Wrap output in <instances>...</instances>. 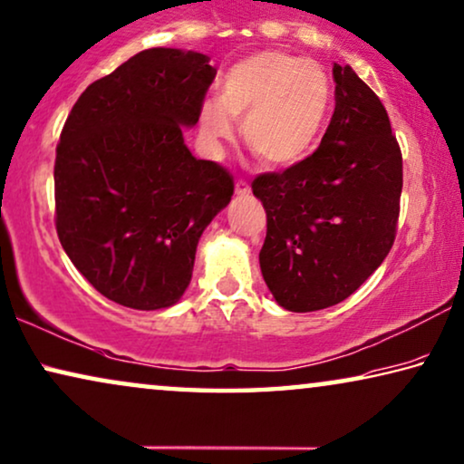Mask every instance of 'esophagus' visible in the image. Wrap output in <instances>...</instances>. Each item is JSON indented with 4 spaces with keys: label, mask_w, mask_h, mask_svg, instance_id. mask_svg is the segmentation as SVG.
<instances>
[{
    "label": "esophagus",
    "mask_w": 464,
    "mask_h": 464,
    "mask_svg": "<svg viewBox=\"0 0 464 464\" xmlns=\"http://www.w3.org/2000/svg\"><path fill=\"white\" fill-rule=\"evenodd\" d=\"M234 190H237L238 197H246V194L251 192V186H248L246 179L240 178V179H237V184H234Z\"/></svg>",
    "instance_id": "obj_1"
}]
</instances>
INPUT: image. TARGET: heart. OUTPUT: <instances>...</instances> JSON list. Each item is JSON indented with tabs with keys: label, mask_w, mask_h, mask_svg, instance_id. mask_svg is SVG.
Instances as JSON below:
<instances>
[{
	"label": "heart",
	"mask_w": 464,
	"mask_h": 464,
	"mask_svg": "<svg viewBox=\"0 0 464 464\" xmlns=\"http://www.w3.org/2000/svg\"><path fill=\"white\" fill-rule=\"evenodd\" d=\"M333 87L320 64L286 52H259L221 77L219 102L200 109V130L209 140L230 138L245 119L251 150L272 165L304 159L318 142L331 109Z\"/></svg>",
	"instance_id": "1"
}]
</instances>
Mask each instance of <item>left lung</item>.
<instances>
[{"label": "left lung", "instance_id": "8db88e82", "mask_svg": "<svg viewBox=\"0 0 464 464\" xmlns=\"http://www.w3.org/2000/svg\"><path fill=\"white\" fill-rule=\"evenodd\" d=\"M333 77L334 112L318 149L251 184L267 216L261 274L288 312L347 299L398 232L401 150L385 106L352 66L334 64Z\"/></svg>", "mask_w": 464, "mask_h": 464}]
</instances>
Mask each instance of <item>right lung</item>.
Wrapping results in <instances>:
<instances>
[{"label": "right lung", "instance_id": "right-lung-1", "mask_svg": "<svg viewBox=\"0 0 464 464\" xmlns=\"http://www.w3.org/2000/svg\"><path fill=\"white\" fill-rule=\"evenodd\" d=\"M198 52L150 48L79 96L56 146V232L72 266L106 299L160 310L190 285L200 234L230 203L234 179L192 157L216 79Z\"/></svg>", "mask_w": 464, "mask_h": 464}]
</instances>
